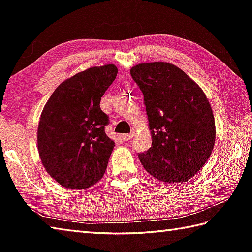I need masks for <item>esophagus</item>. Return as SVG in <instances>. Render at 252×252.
Returning a JSON list of instances; mask_svg holds the SVG:
<instances>
[{
    "mask_svg": "<svg viewBox=\"0 0 252 252\" xmlns=\"http://www.w3.org/2000/svg\"><path fill=\"white\" fill-rule=\"evenodd\" d=\"M131 138H132L131 133H126V134L121 135V139L123 140V141H129V140H131Z\"/></svg>",
    "mask_w": 252,
    "mask_h": 252,
    "instance_id": "1",
    "label": "esophagus"
}]
</instances>
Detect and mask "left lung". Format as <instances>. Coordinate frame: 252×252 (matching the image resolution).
Segmentation results:
<instances>
[{
	"label": "left lung",
	"mask_w": 252,
	"mask_h": 252,
	"mask_svg": "<svg viewBox=\"0 0 252 252\" xmlns=\"http://www.w3.org/2000/svg\"><path fill=\"white\" fill-rule=\"evenodd\" d=\"M144 96L152 146L139 159L163 182L189 180L210 157L215 118L201 88L178 66L142 63L130 71Z\"/></svg>",
	"instance_id": "8db88e82"
}]
</instances>
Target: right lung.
<instances>
[{"mask_svg": "<svg viewBox=\"0 0 252 252\" xmlns=\"http://www.w3.org/2000/svg\"><path fill=\"white\" fill-rule=\"evenodd\" d=\"M117 74L113 64L80 72L55 89L42 111L40 158L63 187L87 189L103 177L114 142L105 134L109 117L100 102Z\"/></svg>", "mask_w": 252, "mask_h": 252, "instance_id": "1", "label": "right lung"}]
</instances>
